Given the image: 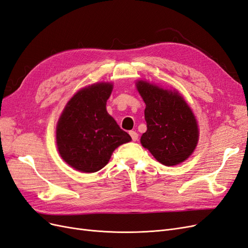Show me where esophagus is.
Instances as JSON below:
<instances>
[{
	"label": "esophagus",
	"mask_w": 248,
	"mask_h": 248,
	"mask_svg": "<svg viewBox=\"0 0 248 248\" xmlns=\"http://www.w3.org/2000/svg\"><path fill=\"white\" fill-rule=\"evenodd\" d=\"M129 134H130V137H131V139H132V140H133V141L138 140V139H139V134H138V132H136V131H129Z\"/></svg>",
	"instance_id": "34e87169"
}]
</instances>
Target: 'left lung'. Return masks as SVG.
I'll return each instance as SVG.
<instances>
[{
    "mask_svg": "<svg viewBox=\"0 0 248 248\" xmlns=\"http://www.w3.org/2000/svg\"><path fill=\"white\" fill-rule=\"evenodd\" d=\"M137 89L146 103L147 131L140 142L164 166H176L192 154L199 140L196 117L177 91L162 89L145 80Z\"/></svg>",
    "mask_w": 248,
    "mask_h": 248,
    "instance_id": "1",
    "label": "left lung"
}]
</instances>
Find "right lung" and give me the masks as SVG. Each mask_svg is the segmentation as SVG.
Segmentation results:
<instances>
[{"mask_svg":"<svg viewBox=\"0 0 248 248\" xmlns=\"http://www.w3.org/2000/svg\"><path fill=\"white\" fill-rule=\"evenodd\" d=\"M111 91L110 82L82 88L67 102L58 121V151L65 162L79 171H98L107 166L116 148L131 140L107 111Z\"/></svg>","mask_w":248,"mask_h":248,"instance_id":"1","label":"right lung"}]
</instances>
